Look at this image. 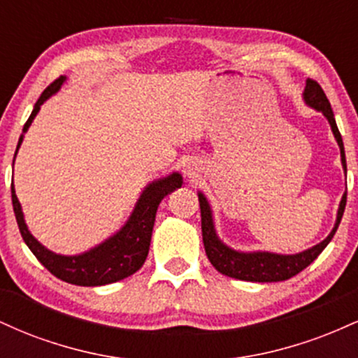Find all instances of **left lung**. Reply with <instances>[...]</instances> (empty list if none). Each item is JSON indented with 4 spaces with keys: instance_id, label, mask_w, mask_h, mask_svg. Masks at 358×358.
Returning a JSON list of instances; mask_svg holds the SVG:
<instances>
[{
    "instance_id": "1",
    "label": "left lung",
    "mask_w": 358,
    "mask_h": 358,
    "mask_svg": "<svg viewBox=\"0 0 358 358\" xmlns=\"http://www.w3.org/2000/svg\"><path fill=\"white\" fill-rule=\"evenodd\" d=\"M305 101L308 106L315 108L316 110H322L324 117L330 122L331 131H334L336 143L340 146V153H342V165L345 173H347V162H345V150L342 134H340L338 127H336L334 110H331L330 101L324 96L322 85L313 79L306 80L305 87ZM200 202V213H202V236L205 252H207L208 261L212 262L213 268L219 273L231 276L241 281H252V282H276L286 281V279L296 276L303 269L308 268L316 257L322 254V250L327 248L328 242L334 239L336 229H338L340 220H342L345 205H347V193H343L342 202H340L338 215H336V224L330 236L323 242L316 244L315 248L305 250V252L293 254V256H281V254H271V252H237V250L229 249L227 245L222 244L217 237L215 229H213L212 212L208 207V202L205 200L202 193H199Z\"/></svg>"
}]
</instances>
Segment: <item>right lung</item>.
Wrapping results in <instances>:
<instances>
[{"label":"right lung","mask_w":358,"mask_h":358,"mask_svg":"<svg viewBox=\"0 0 358 358\" xmlns=\"http://www.w3.org/2000/svg\"><path fill=\"white\" fill-rule=\"evenodd\" d=\"M65 77L60 76L43 90L40 99L36 101L34 110H31L30 117L24 122L23 133L30 127L31 121L40 110V106L43 104L52 94H55L64 84ZM23 141V134L20 136V145ZM16 156V153H15ZM182 187V176L173 173L166 178L158 180V182L148 185L146 190L139 196L134 212L131 213L129 220L124 227L119 231L116 236L102 242L97 248L90 249L89 252L80 254V256H60V254H53L48 249H45L38 241L28 232L27 224L23 220V212L20 207L18 199L13 185H11V202H13V210L16 222H18V229L22 232L24 244L30 248L35 257L47 268L55 278L62 279L65 282L77 286H102L109 285V282L121 281L145 264L148 250H150L151 232H153L155 217L158 205L170 192L175 188Z\"/></svg>","instance_id":"add662e5"}]
</instances>
